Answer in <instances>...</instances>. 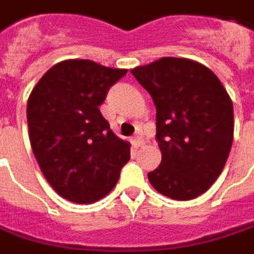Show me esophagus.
Segmentation results:
<instances>
[{"label": "esophagus", "instance_id": "1", "mask_svg": "<svg viewBox=\"0 0 254 254\" xmlns=\"http://www.w3.org/2000/svg\"><path fill=\"white\" fill-rule=\"evenodd\" d=\"M133 144H134L136 147H140V146L143 144V138H141L140 136L134 137V138H133Z\"/></svg>", "mask_w": 254, "mask_h": 254}]
</instances>
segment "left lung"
<instances>
[{"mask_svg":"<svg viewBox=\"0 0 254 254\" xmlns=\"http://www.w3.org/2000/svg\"><path fill=\"white\" fill-rule=\"evenodd\" d=\"M156 105L160 165L147 173L154 190L176 201L199 196L220 176L234 133L233 102L207 66L162 58L131 70Z\"/></svg>","mask_w":254,"mask_h":254,"instance_id":"obj_1","label":"left lung"}]
</instances>
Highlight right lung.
Returning a JSON list of instances; mask_svg holds the SVG:
<instances>
[{
    "instance_id": "right-lung-1",
    "label": "right lung",
    "mask_w": 254,
    "mask_h": 254,
    "mask_svg": "<svg viewBox=\"0 0 254 254\" xmlns=\"http://www.w3.org/2000/svg\"><path fill=\"white\" fill-rule=\"evenodd\" d=\"M126 73L92 61H64L28 97L33 153L47 182L67 201L92 204L104 198L130 160V143L111 131L98 108Z\"/></svg>"
}]
</instances>
